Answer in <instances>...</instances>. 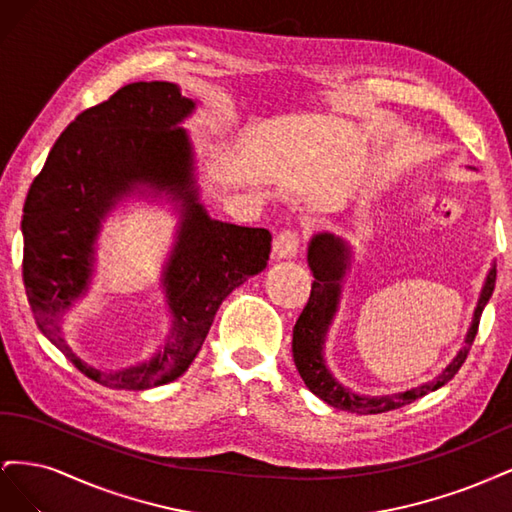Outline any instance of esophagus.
Wrapping results in <instances>:
<instances>
[{"instance_id":"esophagus-1","label":"esophagus","mask_w":512,"mask_h":512,"mask_svg":"<svg viewBox=\"0 0 512 512\" xmlns=\"http://www.w3.org/2000/svg\"><path fill=\"white\" fill-rule=\"evenodd\" d=\"M299 247H301V235H299V230H294V228L282 230L280 235L273 239V254L277 258H292L299 252Z\"/></svg>"}]
</instances>
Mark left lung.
I'll return each instance as SVG.
<instances>
[{"instance_id": "8db88e82", "label": "left lung", "mask_w": 512, "mask_h": 512, "mask_svg": "<svg viewBox=\"0 0 512 512\" xmlns=\"http://www.w3.org/2000/svg\"><path fill=\"white\" fill-rule=\"evenodd\" d=\"M307 262H309V269L314 273V282H312V292H309V299L303 307V312L292 329V359L309 391L318 395L322 401H327V404L333 408L356 412V414H380V412L401 408L406 404H412L414 399L427 395L429 391L440 389L442 384L451 380L459 371V367L468 359V352L478 333L480 314H483V309L495 286V269H491L487 275L485 288L480 292L472 327L466 337V346H463V350L457 354V359H453V363L448 365L436 380L423 386H416V389L399 393V395L359 397L352 391L344 389V386L329 374L327 365L322 361L324 333H327L329 322L335 314L339 282H342L344 271H346L348 250L342 241L324 232V235H316L312 239V245H309V252H307Z\"/></svg>"}]
</instances>
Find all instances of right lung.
Wrapping results in <instances>:
<instances>
[{"label":"right lung","mask_w":512,"mask_h":512,"mask_svg":"<svg viewBox=\"0 0 512 512\" xmlns=\"http://www.w3.org/2000/svg\"><path fill=\"white\" fill-rule=\"evenodd\" d=\"M194 108L177 85L130 83L87 108L59 134L23 207V282L38 329L66 359L108 389L141 391L177 380L203 346L215 312L267 267L271 232L211 220L196 203L192 149L177 123ZM184 198L186 220L165 285L174 335L149 362L100 372L58 333L56 316L84 289L99 218L134 184Z\"/></svg>","instance_id":"add662e5"}]
</instances>
